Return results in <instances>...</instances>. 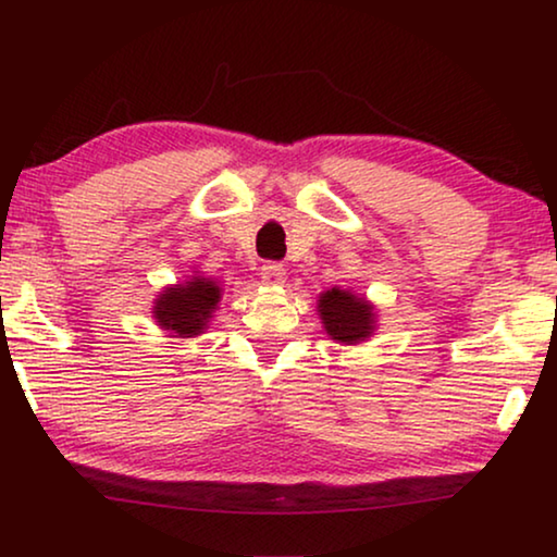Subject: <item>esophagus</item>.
<instances>
[{
  "label": "esophagus",
  "mask_w": 557,
  "mask_h": 557,
  "mask_svg": "<svg viewBox=\"0 0 557 557\" xmlns=\"http://www.w3.org/2000/svg\"><path fill=\"white\" fill-rule=\"evenodd\" d=\"M261 278H263V284H269V286L284 284L286 269H284V265H281V263H276V261H265V263L261 265Z\"/></svg>",
  "instance_id": "34e87169"
}]
</instances>
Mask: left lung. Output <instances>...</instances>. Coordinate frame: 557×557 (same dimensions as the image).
<instances>
[{
    "label": "left lung",
    "mask_w": 557,
    "mask_h": 557,
    "mask_svg": "<svg viewBox=\"0 0 557 557\" xmlns=\"http://www.w3.org/2000/svg\"><path fill=\"white\" fill-rule=\"evenodd\" d=\"M319 311L324 319L326 334L336 342L357 344L372 334V306L349 292H338V288L326 292L319 301Z\"/></svg>",
    "instance_id": "obj_1"
}]
</instances>
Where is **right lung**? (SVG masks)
<instances>
[{"mask_svg": "<svg viewBox=\"0 0 557 557\" xmlns=\"http://www.w3.org/2000/svg\"><path fill=\"white\" fill-rule=\"evenodd\" d=\"M219 298L221 292L213 281L193 278L188 281V286L168 288L158 298L156 319L163 329H171V332L181 336H193L211 319V311L219 304Z\"/></svg>", "mask_w": 557, "mask_h": 557, "instance_id": "add662e5", "label": "right lung"}]
</instances>
